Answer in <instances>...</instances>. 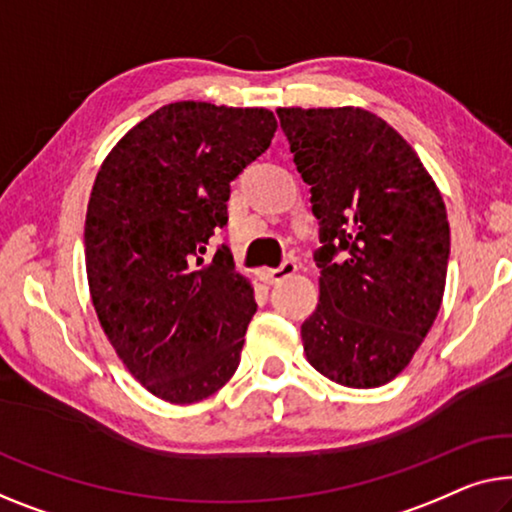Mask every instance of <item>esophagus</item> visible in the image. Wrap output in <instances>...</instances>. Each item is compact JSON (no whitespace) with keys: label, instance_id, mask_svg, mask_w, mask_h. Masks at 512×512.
I'll return each mask as SVG.
<instances>
[{"label":"esophagus","instance_id":"34e87169","mask_svg":"<svg viewBox=\"0 0 512 512\" xmlns=\"http://www.w3.org/2000/svg\"><path fill=\"white\" fill-rule=\"evenodd\" d=\"M294 273H296V262H294V259H285V262H282L278 269H266L264 280L280 282V280H285L289 276H294Z\"/></svg>","mask_w":512,"mask_h":512}]
</instances>
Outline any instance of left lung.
<instances>
[{"mask_svg": "<svg viewBox=\"0 0 512 512\" xmlns=\"http://www.w3.org/2000/svg\"><path fill=\"white\" fill-rule=\"evenodd\" d=\"M276 112L324 243L303 352L335 384L384 386L407 368L441 308L446 204L416 151L377 114L352 105Z\"/></svg>", "mask_w": 512, "mask_h": 512, "instance_id": "obj_1", "label": "left lung"}]
</instances>
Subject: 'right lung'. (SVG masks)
Listing matches in <instances>:
<instances>
[{"label":"right lung","mask_w":512,"mask_h":512,"mask_svg":"<svg viewBox=\"0 0 512 512\" xmlns=\"http://www.w3.org/2000/svg\"><path fill=\"white\" fill-rule=\"evenodd\" d=\"M266 108L163 105L103 160L85 220L98 322L128 372L172 404L223 388L239 368L257 303L227 246L230 183L269 149Z\"/></svg>","instance_id":"1"}]
</instances>
